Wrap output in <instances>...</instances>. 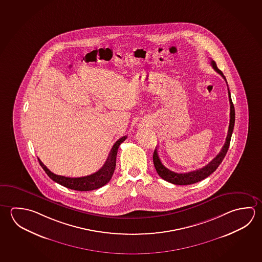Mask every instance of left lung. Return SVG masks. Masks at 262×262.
<instances>
[{
  "label": "left lung",
  "instance_id": "left-lung-1",
  "mask_svg": "<svg viewBox=\"0 0 262 262\" xmlns=\"http://www.w3.org/2000/svg\"><path fill=\"white\" fill-rule=\"evenodd\" d=\"M211 67L215 70L216 72L220 74L221 76L225 79V82H226L225 75L222 73V71L218 69L214 60H211ZM228 97H229L230 102L229 128H228V133H227V136H226L225 144L222 148L220 152L208 165L203 166L202 168L191 171V172H188V173H176L174 171H171L168 168H166L165 165L162 164L159 156H158V151H157V149H156L154 151L152 160H154V165L156 167V172L158 173L162 179H165V181H167V182L174 184V185H190V184L197 183L202 179H206L207 177H209L211 173H213L217 169V167L220 165L222 161L224 160L225 155L228 151L232 133L234 130L235 113H234V104H233L232 99H231V94H230L229 89H228Z\"/></svg>",
  "mask_w": 262,
  "mask_h": 262
}]
</instances>
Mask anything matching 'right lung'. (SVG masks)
I'll return each mask as SVG.
<instances>
[{"label": "right lung", "mask_w": 262, "mask_h": 262, "mask_svg": "<svg viewBox=\"0 0 262 262\" xmlns=\"http://www.w3.org/2000/svg\"><path fill=\"white\" fill-rule=\"evenodd\" d=\"M127 139V136L119 139L115 144L112 147L111 152L108 155V157L106 159L105 164L103 165L101 168L97 171L96 173L92 174H89L86 177H81V178H67L63 176H59V174L52 173L51 170L47 167L46 165L42 163L39 158L38 162L39 165H41L42 168L46 172L47 174L51 178L53 181L60 184L63 187L74 189V190H79V191H89L93 189H97L105 186L106 183L110 182L112 174L114 173V170L116 167V158H117V154H118V149L120 144L124 142Z\"/></svg>", "instance_id": "right-lung-1"}]
</instances>
